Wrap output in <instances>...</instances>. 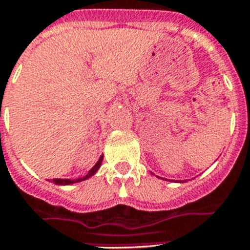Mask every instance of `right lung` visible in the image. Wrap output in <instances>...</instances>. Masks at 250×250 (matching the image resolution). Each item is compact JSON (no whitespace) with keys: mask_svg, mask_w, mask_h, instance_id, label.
<instances>
[{"mask_svg":"<svg viewBox=\"0 0 250 250\" xmlns=\"http://www.w3.org/2000/svg\"><path fill=\"white\" fill-rule=\"evenodd\" d=\"M102 160H103V154L100 157V160L97 161V164L94 165L92 168H90L89 172H88L85 176L79 177V179H53V183H55V184H57V185H70V184H74V183H79V181L85 180V179H88V177L93 176V175L96 174L97 170L100 168L101 164H102Z\"/></svg>","mask_w":250,"mask_h":250,"instance_id":"right-lung-1","label":"right lung"}]
</instances>
